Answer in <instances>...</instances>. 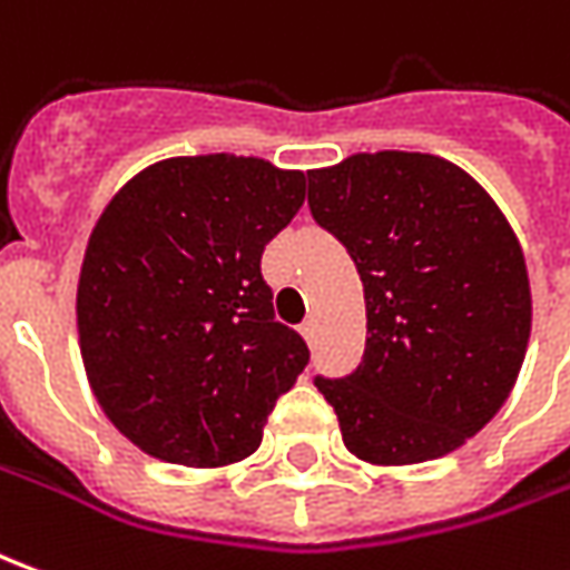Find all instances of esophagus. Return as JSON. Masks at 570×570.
Wrapping results in <instances>:
<instances>
[{
    "label": "esophagus",
    "mask_w": 570,
    "mask_h": 570,
    "mask_svg": "<svg viewBox=\"0 0 570 570\" xmlns=\"http://www.w3.org/2000/svg\"><path fill=\"white\" fill-rule=\"evenodd\" d=\"M299 334L305 336V343H312V340H315V321H305L299 327Z\"/></svg>",
    "instance_id": "esophagus-1"
}]
</instances>
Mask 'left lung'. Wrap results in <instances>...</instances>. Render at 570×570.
Instances as JSON below:
<instances>
[{
  "mask_svg": "<svg viewBox=\"0 0 570 570\" xmlns=\"http://www.w3.org/2000/svg\"><path fill=\"white\" fill-rule=\"evenodd\" d=\"M308 208L365 286L362 365L315 381L346 449L399 468L464 446L528 352L530 281L512 224L459 165L399 149L312 168Z\"/></svg>",
  "mask_w": 570,
  "mask_h": 570,
  "instance_id": "1",
  "label": "left lung"
}]
</instances>
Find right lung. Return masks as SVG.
<instances>
[{
	"instance_id": "obj_1",
	"label": "right lung",
	"mask_w": 570,
	"mask_h": 570,
	"mask_svg": "<svg viewBox=\"0 0 570 570\" xmlns=\"http://www.w3.org/2000/svg\"><path fill=\"white\" fill-rule=\"evenodd\" d=\"M305 174L255 155H177L124 184L87 239L77 340L96 402L146 455L249 459L308 346L274 321L262 253Z\"/></svg>"
}]
</instances>
